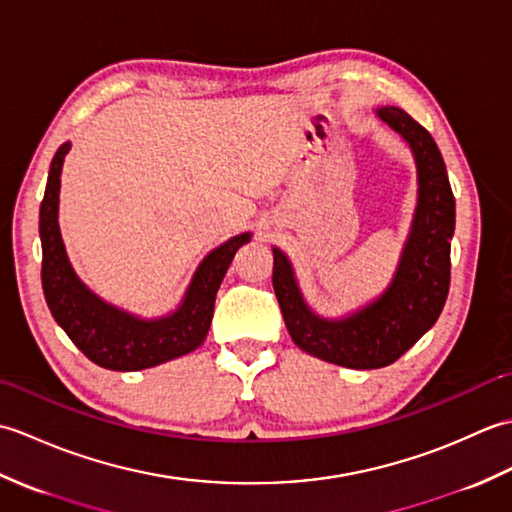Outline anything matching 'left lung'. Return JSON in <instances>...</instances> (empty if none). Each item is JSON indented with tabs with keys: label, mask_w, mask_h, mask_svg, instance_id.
<instances>
[{
	"label": "left lung",
	"mask_w": 512,
	"mask_h": 512,
	"mask_svg": "<svg viewBox=\"0 0 512 512\" xmlns=\"http://www.w3.org/2000/svg\"><path fill=\"white\" fill-rule=\"evenodd\" d=\"M376 114L409 145L418 171L416 211L383 295L345 317H319L303 299L288 255L273 248V288L292 341L350 369H378L405 354L438 321L451 281L455 198L436 140L400 107H378Z\"/></svg>",
	"instance_id": "8db88e82"
}]
</instances>
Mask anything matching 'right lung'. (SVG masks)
Segmentation results:
<instances>
[{"instance_id":"obj_1","label":"right lung","mask_w":512,"mask_h":512,"mask_svg":"<svg viewBox=\"0 0 512 512\" xmlns=\"http://www.w3.org/2000/svg\"><path fill=\"white\" fill-rule=\"evenodd\" d=\"M70 147L63 143L54 154L39 209L41 286L54 321L92 363L114 372L156 367L193 352L209 334L217 290L237 248L250 242V233L231 237L202 259L173 312L143 319L116 308L83 284L65 253L59 228V191L63 160Z\"/></svg>"}]
</instances>
